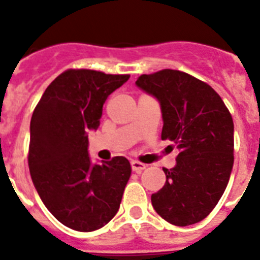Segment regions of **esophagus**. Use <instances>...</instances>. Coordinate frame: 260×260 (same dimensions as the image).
<instances>
[{
  "label": "esophagus",
  "mask_w": 260,
  "mask_h": 260,
  "mask_svg": "<svg viewBox=\"0 0 260 260\" xmlns=\"http://www.w3.org/2000/svg\"><path fill=\"white\" fill-rule=\"evenodd\" d=\"M132 168H133V171L139 173V172H142L143 169H146V164H143V162H141V161H137V160H133Z\"/></svg>",
  "instance_id": "obj_1"
}]
</instances>
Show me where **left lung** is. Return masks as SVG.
Masks as SVG:
<instances>
[{
  "instance_id": "8db88e82",
  "label": "left lung",
  "mask_w": 260,
  "mask_h": 260,
  "mask_svg": "<svg viewBox=\"0 0 260 260\" xmlns=\"http://www.w3.org/2000/svg\"><path fill=\"white\" fill-rule=\"evenodd\" d=\"M160 104L161 139L180 153L167 181L151 195L156 212L177 226L199 222L224 194L233 168L234 125L228 108L207 83L178 70L141 75L135 82Z\"/></svg>"
}]
</instances>
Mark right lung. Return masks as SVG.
<instances>
[{
    "mask_svg": "<svg viewBox=\"0 0 260 260\" xmlns=\"http://www.w3.org/2000/svg\"><path fill=\"white\" fill-rule=\"evenodd\" d=\"M130 75L68 70L53 80L29 125L28 167L45 207L78 232L100 229L113 219L132 167L123 156L92 162L89 130H98L103 105Z\"/></svg>",
    "mask_w": 260,
    "mask_h": 260,
    "instance_id": "right-lung-1",
    "label": "right lung"
}]
</instances>
